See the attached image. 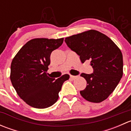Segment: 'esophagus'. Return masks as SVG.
Returning a JSON list of instances; mask_svg holds the SVG:
<instances>
[{
	"instance_id": "esophagus-1",
	"label": "esophagus",
	"mask_w": 131,
	"mask_h": 131,
	"mask_svg": "<svg viewBox=\"0 0 131 131\" xmlns=\"http://www.w3.org/2000/svg\"><path fill=\"white\" fill-rule=\"evenodd\" d=\"M70 78H71V79H73H73H75V78H76V76H73V75H70Z\"/></svg>"
}]
</instances>
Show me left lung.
Segmentation results:
<instances>
[{
  "instance_id": "left-lung-1",
  "label": "left lung",
  "mask_w": 131,
  "mask_h": 131,
  "mask_svg": "<svg viewBox=\"0 0 131 131\" xmlns=\"http://www.w3.org/2000/svg\"><path fill=\"white\" fill-rule=\"evenodd\" d=\"M67 46L75 51L82 63L91 61L93 73H82L87 86L80 92L88 101L100 103L108 98L123 75V56L118 46L106 35L89 30L65 38Z\"/></svg>"
}]
</instances>
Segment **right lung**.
I'll use <instances>...</instances> for the list:
<instances>
[{"label":"right lung","instance_id":"add662e5","mask_svg":"<svg viewBox=\"0 0 131 131\" xmlns=\"http://www.w3.org/2000/svg\"><path fill=\"white\" fill-rule=\"evenodd\" d=\"M64 38L31 39L19 49L10 65V79L18 96L30 106L46 108L58 101L59 91L70 75L55 79L47 76L50 56Z\"/></svg>","mask_w":131,"mask_h":131}]
</instances>
